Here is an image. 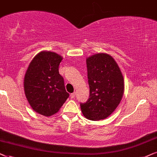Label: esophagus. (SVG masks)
I'll return each instance as SVG.
<instances>
[{"mask_svg":"<svg viewBox=\"0 0 157 157\" xmlns=\"http://www.w3.org/2000/svg\"><path fill=\"white\" fill-rule=\"evenodd\" d=\"M75 93H73L72 94H70V98H72V99L75 98Z\"/></svg>","mask_w":157,"mask_h":157,"instance_id":"34e87169","label":"esophagus"}]
</instances>
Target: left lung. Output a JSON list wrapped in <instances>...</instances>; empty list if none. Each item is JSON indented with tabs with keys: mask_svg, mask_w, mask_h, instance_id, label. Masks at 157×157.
<instances>
[{
	"mask_svg": "<svg viewBox=\"0 0 157 157\" xmlns=\"http://www.w3.org/2000/svg\"><path fill=\"white\" fill-rule=\"evenodd\" d=\"M90 98L80 108L85 118L103 120L113 113L124 93V80L118 64L111 56L98 53L86 59Z\"/></svg>",
	"mask_w": 157,
	"mask_h": 157,
	"instance_id": "left-lung-1",
	"label": "left lung"
}]
</instances>
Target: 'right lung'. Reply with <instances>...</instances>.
Returning <instances> with one entry per match:
<instances>
[{"mask_svg":"<svg viewBox=\"0 0 157 157\" xmlns=\"http://www.w3.org/2000/svg\"><path fill=\"white\" fill-rule=\"evenodd\" d=\"M62 59L55 52H39L31 60L25 74L26 99L34 111L44 116L57 113L70 95L59 73Z\"/></svg>","mask_w":157,"mask_h":157,"instance_id":"1","label":"right lung"}]
</instances>
